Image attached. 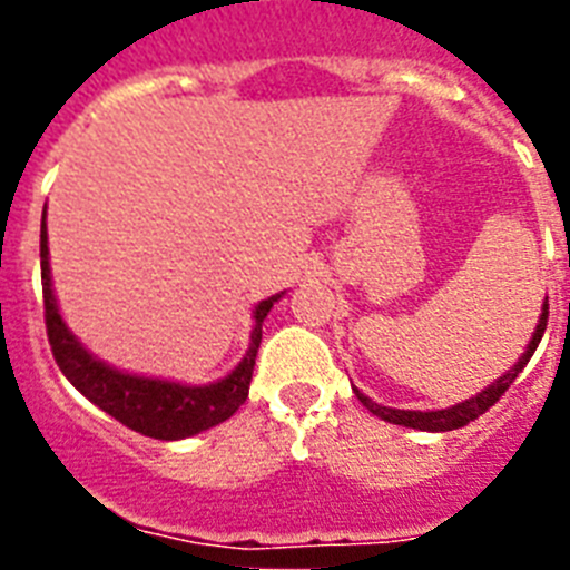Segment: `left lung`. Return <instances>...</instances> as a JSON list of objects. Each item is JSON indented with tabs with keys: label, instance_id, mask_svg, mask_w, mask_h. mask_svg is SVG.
Here are the masks:
<instances>
[{
	"label": "left lung",
	"instance_id": "left-lung-1",
	"mask_svg": "<svg viewBox=\"0 0 570 570\" xmlns=\"http://www.w3.org/2000/svg\"><path fill=\"white\" fill-rule=\"evenodd\" d=\"M546 325H548V305H542L540 325H537V331H533L531 345H528V351L522 354V360L517 362V365H513L505 376H500V380L493 382L491 387H485L482 394L471 396V400L460 402V405H454V407H445V411H400V407L376 405V402H371L365 394H360V391H354V394H356V400H360L362 405L371 411V414L380 416V420H385V422H394V425L420 428V431H456V428H465L468 422H473L476 416L485 414L493 402H500V396L505 394L508 387L513 385V380L522 374V367L528 365V360H531L533 351H537V345H540L542 334H546Z\"/></svg>",
	"mask_w": 570,
	"mask_h": 570
}]
</instances>
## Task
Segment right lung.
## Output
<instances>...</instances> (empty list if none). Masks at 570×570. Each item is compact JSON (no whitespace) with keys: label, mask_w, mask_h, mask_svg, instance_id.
<instances>
[{"label":"right lung","mask_w":570,"mask_h":570,"mask_svg":"<svg viewBox=\"0 0 570 570\" xmlns=\"http://www.w3.org/2000/svg\"><path fill=\"white\" fill-rule=\"evenodd\" d=\"M39 256H42V299H45V328H48L50 351L57 360L59 371L68 376V382L79 394L88 396L94 405H99L105 414L128 425L130 431L154 440H185L199 431L219 425L230 420L239 411V405L248 400L250 376H254L256 351L262 342V322L274 308L279 294L262 299L254 311V334L245 360L230 371L225 380L214 385L190 387L179 382L148 380V376H130L122 371H114L105 362L94 356L73 340L59 316L53 288H50V265H48V230L39 234Z\"/></svg>","instance_id":"add662e5"}]
</instances>
